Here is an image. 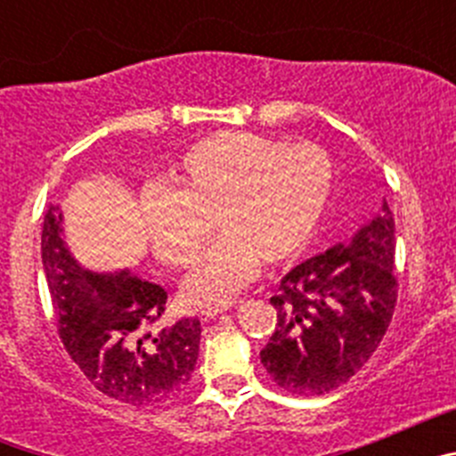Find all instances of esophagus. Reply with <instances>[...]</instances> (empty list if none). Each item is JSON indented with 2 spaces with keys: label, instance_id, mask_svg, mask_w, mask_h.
Returning <instances> with one entry per match:
<instances>
[{
  "label": "esophagus",
  "instance_id": "1",
  "mask_svg": "<svg viewBox=\"0 0 456 456\" xmlns=\"http://www.w3.org/2000/svg\"><path fill=\"white\" fill-rule=\"evenodd\" d=\"M237 301H221V304H212V305H205V308H200V320H212V317H216L219 315V313H224V310H228V308H232V305H235Z\"/></svg>",
  "mask_w": 456,
  "mask_h": 456
}]
</instances>
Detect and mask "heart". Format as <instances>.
<instances>
[{"label":"heart","mask_w":456,"mask_h":456,"mask_svg":"<svg viewBox=\"0 0 456 456\" xmlns=\"http://www.w3.org/2000/svg\"><path fill=\"white\" fill-rule=\"evenodd\" d=\"M168 184L141 191L139 219L152 256L187 267L209 235L221 237L184 278L183 301L228 299L263 263H285L304 248L324 215L333 164L320 146L289 143L253 132H219L193 143Z\"/></svg>","instance_id":"b5f03b06"}]
</instances>
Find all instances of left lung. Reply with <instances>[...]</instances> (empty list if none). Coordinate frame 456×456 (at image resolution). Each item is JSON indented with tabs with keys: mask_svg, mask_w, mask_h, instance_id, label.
<instances>
[{
	"mask_svg": "<svg viewBox=\"0 0 456 456\" xmlns=\"http://www.w3.org/2000/svg\"><path fill=\"white\" fill-rule=\"evenodd\" d=\"M395 219L381 212L349 244L297 265L272 304L276 331L260 352L265 370L292 395H326L368 363L397 304Z\"/></svg>",
	"mask_w": 456,
	"mask_h": 456,
	"instance_id": "obj_1",
	"label": "left lung"
}]
</instances>
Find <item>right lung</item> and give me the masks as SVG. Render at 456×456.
<instances>
[{
  "mask_svg": "<svg viewBox=\"0 0 456 456\" xmlns=\"http://www.w3.org/2000/svg\"><path fill=\"white\" fill-rule=\"evenodd\" d=\"M40 253L63 347L100 393L134 406L168 404L187 388L199 358L200 322L155 329L167 292L130 269L98 273L63 241V215L47 205Z\"/></svg>",
  "mask_w": 456,
  "mask_h": 456,
  "instance_id": "add662e5",
  "label": "right lung"
}]
</instances>
